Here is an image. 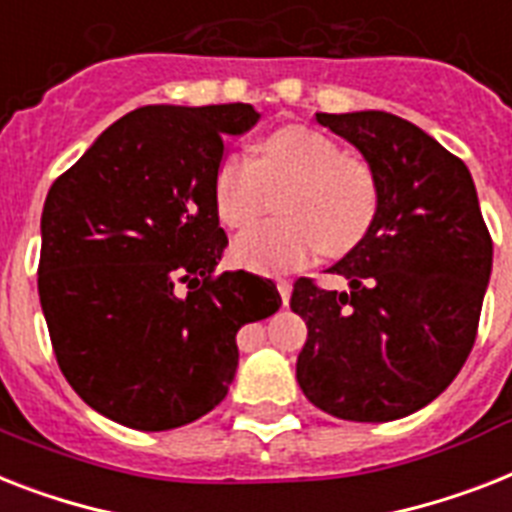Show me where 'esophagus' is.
<instances>
[{"instance_id": "obj_1", "label": "esophagus", "mask_w": 512, "mask_h": 512, "mask_svg": "<svg viewBox=\"0 0 512 512\" xmlns=\"http://www.w3.org/2000/svg\"><path fill=\"white\" fill-rule=\"evenodd\" d=\"M276 289H278V294H281V302H284V305H289V297H292V284H289L286 278H276Z\"/></svg>"}]
</instances>
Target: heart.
<instances>
[{
    "label": "heart",
    "instance_id": "heart-1",
    "mask_svg": "<svg viewBox=\"0 0 512 512\" xmlns=\"http://www.w3.org/2000/svg\"><path fill=\"white\" fill-rule=\"evenodd\" d=\"M278 191H284L276 207L284 220L236 236V265L273 273L305 263L318 244L328 255L347 252L363 239L378 210L371 165L305 126L265 136L255 147V160L242 152L223 157L215 173V210L223 226L247 228Z\"/></svg>",
    "mask_w": 512,
    "mask_h": 512
}]
</instances>
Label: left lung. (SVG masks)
<instances>
[{
	"label": "left lung",
	"instance_id": "left-lung-1",
	"mask_svg": "<svg viewBox=\"0 0 512 512\" xmlns=\"http://www.w3.org/2000/svg\"><path fill=\"white\" fill-rule=\"evenodd\" d=\"M315 120L360 149L378 210L328 268L347 292L294 284L292 310L307 323L299 389L342 421H397L436 400L471 355L492 236L465 162L410 120L381 110Z\"/></svg>",
	"mask_w": 512,
	"mask_h": 512
}]
</instances>
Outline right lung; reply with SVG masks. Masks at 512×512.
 Returning <instances> with one entry per match:
<instances>
[{
	"label": "right lung",
	"instance_id": "obj_1",
	"mask_svg": "<svg viewBox=\"0 0 512 512\" xmlns=\"http://www.w3.org/2000/svg\"><path fill=\"white\" fill-rule=\"evenodd\" d=\"M252 105H147L99 136L41 213L39 299L62 376L97 413L168 431L210 413L234 381L236 331L281 307L268 278L215 276L226 136Z\"/></svg>",
	"mask_w": 512,
	"mask_h": 512
}]
</instances>
